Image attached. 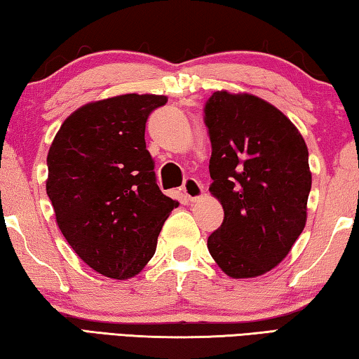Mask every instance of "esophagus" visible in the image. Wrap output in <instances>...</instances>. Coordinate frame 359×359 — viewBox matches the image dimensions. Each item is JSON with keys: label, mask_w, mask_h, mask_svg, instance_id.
<instances>
[{"label": "esophagus", "mask_w": 359, "mask_h": 359, "mask_svg": "<svg viewBox=\"0 0 359 359\" xmlns=\"http://www.w3.org/2000/svg\"><path fill=\"white\" fill-rule=\"evenodd\" d=\"M182 191H184L185 198L188 199V201L194 203V201H198V199L203 196L204 188H203V185L199 184L196 179H187L184 182V185H182Z\"/></svg>", "instance_id": "34e87169"}]
</instances>
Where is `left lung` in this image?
Returning <instances> with one entry per match:
<instances>
[{"label": "left lung", "mask_w": 359, "mask_h": 359, "mask_svg": "<svg viewBox=\"0 0 359 359\" xmlns=\"http://www.w3.org/2000/svg\"><path fill=\"white\" fill-rule=\"evenodd\" d=\"M204 121L212 144L209 191L224 210L208 248L229 277L263 276L306 226L312 187L307 145L287 115L248 93L215 92Z\"/></svg>", "instance_id": "left-lung-1"}]
</instances>
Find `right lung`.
Masks as SVG:
<instances>
[{
	"label": "right lung",
	"mask_w": 359,
	"mask_h": 359,
	"mask_svg": "<svg viewBox=\"0 0 359 359\" xmlns=\"http://www.w3.org/2000/svg\"><path fill=\"white\" fill-rule=\"evenodd\" d=\"M166 101L128 93L88 102L48 149L46 190L60 231L83 263L117 280L144 269L179 205L156 185L144 139L150 112Z\"/></svg>",
	"instance_id": "right-lung-1"
}]
</instances>
